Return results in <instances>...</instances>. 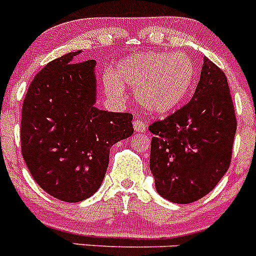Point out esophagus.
<instances>
[{
	"label": "esophagus",
	"mask_w": 256,
	"mask_h": 256,
	"mask_svg": "<svg viewBox=\"0 0 256 256\" xmlns=\"http://www.w3.org/2000/svg\"><path fill=\"white\" fill-rule=\"evenodd\" d=\"M133 128L137 133H144L146 132V123L142 119H134L133 122Z\"/></svg>",
	"instance_id": "1"
}]
</instances>
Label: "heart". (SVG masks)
Listing matches in <instances>:
<instances>
[{
  "label": "heart",
  "mask_w": 256,
  "mask_h": 256,
  "mask_svg": "<svg viewBox=\"0 0 256 256\" xmlns=\"http://www.w3.org/2000/svg\"><path fill=\"white\" fill-rule=\"evenodd\" d=\"M196 65L186 54L142 52L118 65L116 74L105 76L108 91L124 97V86L136 88V98L151 114H165L180 105L194 90Z\"/></svg>",
  "instance_id": "1"
}]
</instances>
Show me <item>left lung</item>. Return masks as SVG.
Returning <instances> with one entry per match:
<instances>
[{
  "mask_svg": "<svg viewBox=\"0 0 256 256\" xmlns=\"http://www.w3.org/2000/svg\"><path fill=\"white\" fill-rule=\"evenodd\" d=\"M237 120L226 74L204 58L190 102L148 126L158 192L177 204L208 195L228 170Z\"/></svg>",
  "mask_w": 256,
  "mask_h": 256,
  "instance_id": "left-lung-1",
  "label": "left lung"
}]
</instances>
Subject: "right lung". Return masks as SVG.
Here are the masks:
<instances>
[{
    "instance_id": "add662e5",
    "label": "right lung",
    "mask_w": 256,
    "mask_h": 256,
    "mask_svg": "<svg viewBox=\"0 0 256 256\" xmlns=\"http://www.w3.org/2000/svg\"><path fill=\"white\" fill-rule=\"evenodd\" d=\"M80 51L50 61L32 80L22 108V154L48 195L78 202L100 188L110 148L133 133L130 112L94 108V60Z\"/></svg>"
}]
</instances>
